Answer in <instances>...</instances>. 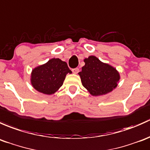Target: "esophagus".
I'll return each instance as SVG.
<instances>
[{"label":"esophagus","mask_w":150,"mask_h":150,"mask_svg":"<svg viewBox=\"0 0 150 150\" xmlns=\"http://www.w3.org/2000/svg\"><path fill=\"white\" fill-rule=\"evenodd\" d=\"M79 71V69L78 68H75V69H72V72H73L74 74H78Z\"/></svg>","instance_id":"34e87169"}]
</instances>
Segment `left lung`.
<instances>
[{
    "label": "left lung",
    "mask_w": 150,
    "mask_h": 150,
    "mask_svg": "<svg viewBox=\"0 0 150 150\" xmlns=\"http://www.w3.org/2000/svg\"><path fill=\"white\" fill-rule=\"evenodd\" d=\"M85 65L79 73L82 85L93 96L109 93L118 85L119 73L112 66L101 62L94 55L84 59Z\"/></svg>",
    "instance_id": "1"
}]
</instances>
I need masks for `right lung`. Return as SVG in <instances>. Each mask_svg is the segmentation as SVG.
I'll use <instances>...</instances> for the list:
<instances>
[{
    "label": "right lung",
    "instance_id": "right-lung-1",
    "mask_svg": "<svg viewBox=\"0 0 150 150\" xmlns=\"http://www.w3.org/2000/svg\"><path fill=\"white\" fill-rule=\"evenodd\" d=\"M71 73L66 62L59 58H52L32 70L31 83L38 92L52 95L63 85L66 74Z\"/></svg>",
    "mask_w": 150,
    "mask_h": 150
}]
</instances>
